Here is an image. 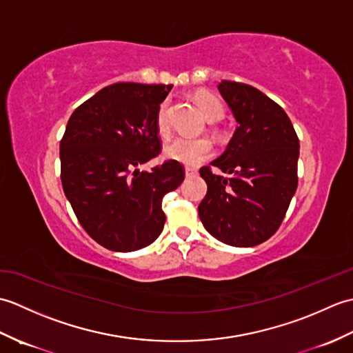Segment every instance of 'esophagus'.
<instances>
[{"mask_svg":"<svg viewBox=\"0 0 353 353\" xmlns=\"http://www.w3.org/2000/svg\"><path fill=\"white\" fill-rule=\"evenodd\" d=\"M185 174H186V177H192V176L197 174V170L196 168H191V167H186L185 168Z\"/></svg>","mask_w":353,"mask_h":353,"instance_id":"1","label":"esophagus"}]
</instances>
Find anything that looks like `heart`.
<instances>
[{
  "label": "heart",
  "mask_w": 353,
  "mask_h": 353,
  "mask_svg": "<svg viewBox=\"0 0 353 353\" xmlns=\"http://www.w3.org/2000/svg\"><path fill=\"white\" fill-rule=\"evenodd\" d=\"M196 101L208 121H219L223 118L224 108L215 95L200 91L196 94ZM156 129L162 137H167L170 133L168 101H162L156 110ZM163 153L171 161L181 162L183 165H188V167H197L212 154V142L208 138L177 137L165 145Z\"/></svg>",
  "instance_id": "b5f03b06"
}]
</instances>
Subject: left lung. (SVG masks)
Masks as SVG:
<instances>
[{
    "instance_id": "obj_1",
    "label": "left lung",
    "mask_w": 353,
    "mask_h": 353,
    "mask_svg": "<svg viewBox=\"0 0 353 353\" xmlns=\"http://www.w3.org/2000/svg\"><path fill=\"white\" fill-rule=\"evenodd\" d=\"M219 91L238 127L226 152L201 167L208 192L199 205L219 241L253 247L279 229L297 190L299 138L285 110L259 89L221 80Z\"/></svg>"
}]
</instances>
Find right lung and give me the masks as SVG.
Here are the masks:
<instances>
[{
    "instance_id": "add662e5",
    "label": "right lung",
    "mask_w": 353,
    "mask_h": 353,
    "mask_svg": "<svg viewBox=\"0 0 353 353\" xmlns=\"http://www.w3.org/2000/svg\"><path fill=\"white\" fill-rule=\"evenodd\" d=\"M171 85L114 83L72 112L61 141V179L88 235L114 252L152 244L165 223L162 199L183 182L181 162L152 171L161 153L156 110Z\"/></svg>"
}]
</instances>
